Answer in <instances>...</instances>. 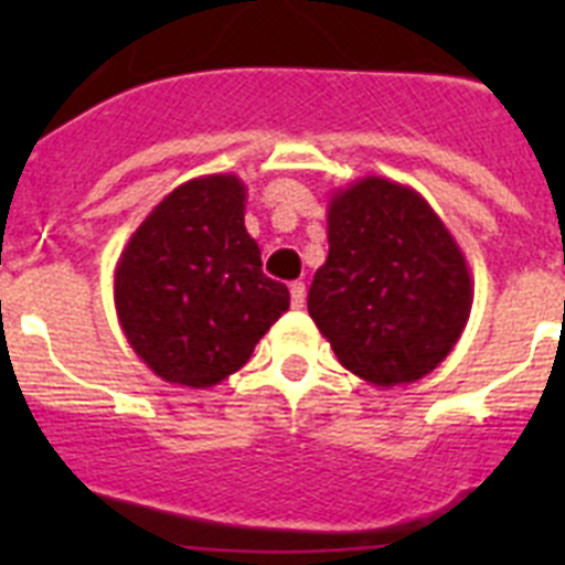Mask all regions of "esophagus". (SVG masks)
Wrapping results in <instances>:
<instances>
[{
    "label": "esophagus",
    "instance_id": "1",
    "mask_svg": "<svg viewBox=\"0 0 565 565\" xmlns=\"http://www.w3.org/2000/svg\"><path fill=\"white\" fill-rule=\"evenodd\" d=\"M291 306L294 308L306 306V282H291Z\"/></svg>",
    "mask_w": 565,
    "mask_h": 565
}]
</instances>
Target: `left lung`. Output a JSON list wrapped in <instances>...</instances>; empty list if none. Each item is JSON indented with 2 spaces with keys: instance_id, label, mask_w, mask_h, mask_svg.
I'll list each match as a JSON object with an SVG mask.
<instances>
[{
  "instance_id": "obj_1",
  "label": "left lung",
  "mask_w": 565,
  "mask_h": 565,
  "mask_svg": "<svg viewBox=\"0 0 565 565\" xmlns=\"http://www.w3.org/2000/svg\"><path fill=\"white\" fill-rule=\"evenodd\" d=\"M469 311L467 257L416 189L367 174L333 192L308 313L342 367L376 387L418 382L450 356Z\"/></svg>"
}]
</instances>
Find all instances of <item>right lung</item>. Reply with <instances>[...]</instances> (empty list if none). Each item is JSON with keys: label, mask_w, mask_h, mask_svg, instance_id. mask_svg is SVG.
<instances>
[{"label": "right lung", "mask_w": 565, "mask_h": 565, "mask_svg": "<svg viewBox=\"0 0 565 565\" xmlns=\"http://www.w3.org/2000/svg\"><path fill=\"white\" fill-rule=\"evenodd\" d=\"M246 183L203 174L163 198L115 266V311L154 376L214 387L248 362L288 311V288L263 274L246 232Z\"/></svg>", "instance_id": "right-lung-1"}]
</instances>
